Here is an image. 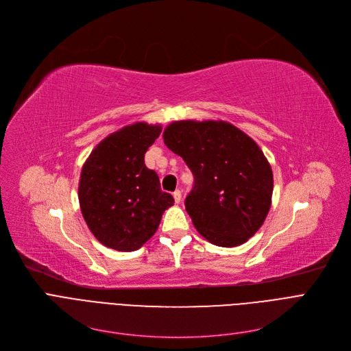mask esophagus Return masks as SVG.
I'll return each mask as SVG.
<instances>
[{
	"label": "esophagus",
	"mask_w": 351,
	"mask_h": 351,
	"mask_svg": "<svg viewBox=\"0 0 351 351\" xmlns=\"http://www.w3.org/2000/svg\"><path fill=\"white\" fill-rule=\"evenodd\" d=\"M173 197H175L176 204H179V202L182 200V191H180V189H176V191L173 192Z\"/></svg>",
	"instance_id": "obj_1"
}]
</instances>
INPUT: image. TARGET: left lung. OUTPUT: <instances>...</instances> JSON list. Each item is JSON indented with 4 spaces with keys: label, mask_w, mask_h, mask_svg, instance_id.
<instances>
[{
    "label": "left lung",
    "mask_w": 351,
    "mask_h": 351,
    "mask_svg": "<svg viewBox=\"0 0 351 351\" xmlns=\"http://www.w3.org/2000/svg\"><path fill=\"white\" fill-rule=\"evenodd\" d=\"M163 142L193 173L185 208L196 230L216 246L246 243L270 210L273 172L263 151L226 121H175Z\"/></svg>",
    "instance_id": "8db88e82"
}]
</instances>
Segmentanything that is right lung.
<instances>
[{
    "label": "right lung",
    "instance_id": "1",
    "mask_svg": "<svg viewBox=\"0 0 351 351\" xmlns=\"http://www.w3.org/2000/svg\"><path fill=\"white\" fill-rule=\"evenodd\" d=\"M160 132V125H126L102 139L82 166L81 212L92 234L106 247L138 250L175 204L172 195L160 191L156 172L145 165L147 147Z\"/></svg>",
    "mask_w": 351,
    "mask_h": 351
}]
</instances>
